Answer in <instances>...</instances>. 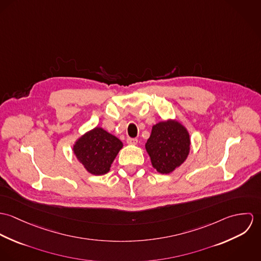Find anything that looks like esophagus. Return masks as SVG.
Masks as SVG:
<instances>
[{"label":"esophagus","mask_w":261,"mask_h":261,"mask_svg":"<svg viewBox=\"0 0 261 261\" xmlns=\"http://www.w3.org/2000/svg\"><path fill=\"white\" fill-rule=\"evenodd\" d=\"M126 143L128 145H132V146H135L138 144V140L137 139H133V138H127L126 139Z\"/></svg>","instance_id":"obj_1"}]
</instances>
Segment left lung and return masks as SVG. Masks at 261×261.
Segmentation results:
<instances>
[{"label":"left lung","mask_w":261,"mask_h":261,"mask_svg":"<svg viewBox=\"0 0 261 261\" xmlns=\"http://www.w3.org/2000/svg\"><path fill=\"white\" fill-rule=\"evenodd\" d=\"M190 149L191 139L186 126L172 118L153 124L146 143L152 168L166 175L186 161Z\"/></svg>","instance_id":"8db88e82"}]
</instances>
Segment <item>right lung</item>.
I'll return each instance as SVG.
<instances>
[{
  "instance_id": "1",
  "label": "right lung",
  "mask_w": 261,
  "mask_h": 261,
  "mask_svg": "<svg viewBox=\"0 0 261 261\" xmlns=\"http://www.w3.org/2000/svg\"><path fill=\"white\" fill-rule=\"evenodd\" d=\"M123 144L99 126L86 132L75 141L73 153L91 175L101 176L111 171L112 164Z\"/></svg>"
}]
</instances>
